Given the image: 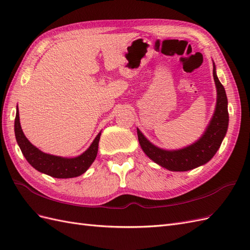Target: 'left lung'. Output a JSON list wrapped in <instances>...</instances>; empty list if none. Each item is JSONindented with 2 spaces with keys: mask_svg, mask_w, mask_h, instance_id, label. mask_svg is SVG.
<instances>
[{
  "mask_svg": "<svg viewBox=\"0 0 250 250\" xmlns=\"http://www.w3.org/2000/svg\"><path fill=\"white\" fill-rule=\"evenodd\" d=\"M213 66V76L217 89V102L214 115L201 138L185 148L166 150L155 146L142 133L139 128H137L139 142L144 152L150 160L169 171H188L207 164L220 148L221 143L228 132L229 121L228 97H226L223 85L217 77L214 62Z\"/></svg>",
  "mask_w": 250,
  "mask_h": 250,
  "instance_id": "left-lung-1",
  "label": "left lung"
}]
</instances>
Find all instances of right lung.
Masks as SVG:
<instances>
[{"mask_svg":"<svg viewBox=\"0 0 250 250\" xmlns=\"http://www.w3.org/2000/svg\"><path fill=\"white\" fill-rule=\"evenodd\" d=\"M14 133L18 145L27 162L39 172L55 178H72L80 176L95 161L98 153L101 131L98 133L90 146L82 154L75 157H62L44 153L28 141L21 130L20 113L17 106V116L14 121Z\"/></svg>","mask_w":250,"mask_h":250,"instance_id":"right-lung-1","label":"right lung"}]
</instances>
